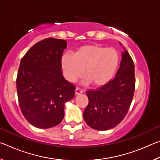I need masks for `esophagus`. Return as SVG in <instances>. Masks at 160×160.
Wrapping results in <instances>:
<instances>
[{"instance_id":"esophagus-1","label":"esophagus","mask_w":160,"mask_h":160,"mask_svg":"<svg viewBox=\"0 0 160 160\" xmlns=\"http://www.w3.org/2000/svg\"><path fill=\"white\" fill-rule=\"evenodd\" d=\"M82 93V90H81L80 88H75V94H80Z\"/></svg>"}]
</instances>
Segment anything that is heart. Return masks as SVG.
Instances as JSON below:
<instances>
[{"mask_svg":"<svg viewBox=\"0 0 160 160\" xmlns=\"http://www.w3.org/2000/svg\"><path fill=\"white\" fill-rule=\"evenodd\" d=\"M119 63L120 56L115 48L97 44L82 46L72 55L65 53L61 58L62 72L68 82H75L84 69V82L97 87L107 85L114 78Z\"/></svg>","mask_w":160,"mask_h":160,"instance_id":"heart-1","label":"heart"}]
</instances>
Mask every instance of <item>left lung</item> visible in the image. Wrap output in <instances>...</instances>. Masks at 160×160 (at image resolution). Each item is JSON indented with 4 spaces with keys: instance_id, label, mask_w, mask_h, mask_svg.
<instances>
[{
    "instance_id": "left-lung-1",
    "label": "left lung",
    "mask_w": 160,
    "mask_h": 160,
    "mask_svg": "<svg viewBox=\"0 0 160 160\" xmlns=\"http://www.w3.org/2000/svg\"><path fill=\"white\" fill-rule=\"evenodd\" d=\"M120 67L113 80L98 90L86 92L89 103L83 113L85 122L92 128L107 131L114 128L125 117L135 90V66L123 48Z\"/></svg>"
}]
</instances>
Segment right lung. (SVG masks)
Masks as SVG:
<instances>
[{
	"label": "right lung",
	"instance_id": "add662e5",
	"mask_svg": "<svg viewBox=\"0 0 160 160\" xmlns=\"http://www.w3.org/2000/svg\"><path fill=\"white\" fill-rule=\"evenodd\" d=\"M67 42L48 38L35 44L20 61L17 80L18 102L23 116L39 128H49L64 117L65 103L75 87L65 79L61 58Z\"/></svg>",
	"mask_w": 160,
	"mask_h": 160
}]
</instances>
